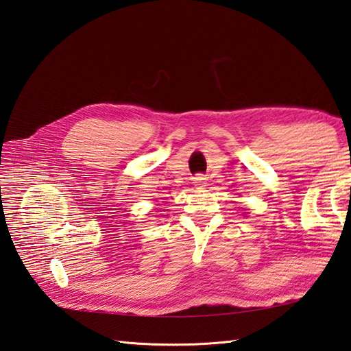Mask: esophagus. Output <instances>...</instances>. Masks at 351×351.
I'll use <instances>...</instances> for the list:
<instances>
[{
  "label": "esophagus",
  "instance_id": "34e87169",
  "mask_svg": "<svg viewBox=\"0 0 351 351\" xmlns=\"http://www.w3.org/2000/svg\"><path fill=\"white\" fill-rule=\"evenodd\" d=\"M194 184H195V185H199V186H202L203 184H205V178H203V176L194 178Z\"/></svg>",
  "mask_w": 351,
  "mask_h": 351
}]
</instances>
